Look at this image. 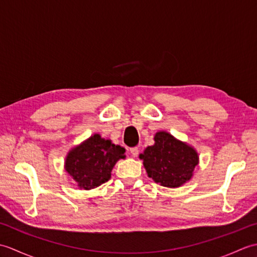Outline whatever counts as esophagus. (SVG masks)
I'll return each mask as SVG.
<instances>
[{
  "instance_id": "obj_1",
  "label": "esophagus",
  "mask_w": 257,
  "mask_h": 257,
  "mask_svg": "<svg viewBox=\"0 0 257 257\" xmlns=\"http://www.w3.org/2000/svg\"><path fill=\"white\" fill-rule=\"evenodd\" d=\"M130 155H132L133 157H137L138 154H139V149L137 148V147H133V148H130Z\"/></svg>"
}]
</instances>
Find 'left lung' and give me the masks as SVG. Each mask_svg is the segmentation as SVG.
Listing matches in <instances>:
<instances>
[{
	"label": "left lung",
	"mask_w": 257,
	"mask_h": 257,
	"mask_svg": "<svg viewBox=\"0 0 257 257\" xmlns=\"http://www.w3.org/2000/svg\"><path fill=\"white\" fill-rule=\"evenodd\" d=\"M155 141L139 156L148 176L167 188H177L189 181L198 165L196 151L165 132L157 133Z\"/></svg>",
	"instance_id": "left-lung-1"
}]
</instances>
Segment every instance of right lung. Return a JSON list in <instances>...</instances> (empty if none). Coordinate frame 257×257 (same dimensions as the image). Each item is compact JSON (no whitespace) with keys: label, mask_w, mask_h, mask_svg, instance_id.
Listing matches in <instances>:
<instances>
[{"label":"right lung","mask_w":257,"mask_h":257,"mask_svg":"<svg viewBox=\"0 0 257 257\" xmlns=\"http://www.w3.org/2000/svg\"><path fill=\"white\" fill-rule=\"evenodd\" d=\"M124 151L110 140L94 135L69 152L65 168L80 189L90 190L111 178L112 168L119 159H123Z\"/></svg>","instance_id":"1"}]
</instances>
